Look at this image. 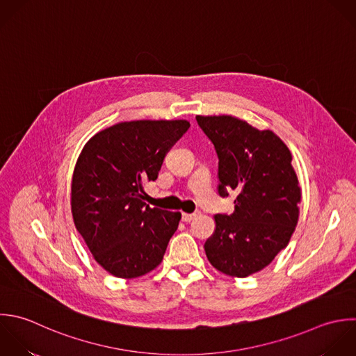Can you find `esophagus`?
<instances>
[{"instance_id":"1","label":"esophagus","mask_w":356,"mask_h":356,"mask_svg":"<svg viewBox=\"0 0 356 356\" xmlns=\"http://www.w3.org/2000/svg\"><path fill=\"white\" fill-rule=\"evenodd\" d=\"M198 215H200L198 212H194V213H183V215H181V219H183V222L188 223V222L194 220V219H195Z\"/></svg>"}]
</instances>
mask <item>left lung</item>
Wrapping results in <instances>:
<instances>
[{"label":"left lung","mask_w":356,"mask_h":356,"mask_svg":"<svg viewBox=\"0 0 356 356\" xmlns=\"http://www.w3.org/2000/svg\"><path fill=\"white\" fill-rule=\"evenodd\" d=\"M195 119L219 158V195L237 193L234 212L215 215L216 230L205 254L219 272L247 277L266 268L296 230L301 188L293 156L273 131L245 120L229 115Z\"/></svg>","instance_id":"1"}]
</instances>
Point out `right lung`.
I'll return each mask as SVG.
<instances>
[{
    "instance_id": "add662e5",
    "label": "right lung",
    "mask_w": 356,
    "mask_h": 356,
    "mask_svg": "<svg viewBox=\"0 0 356 356\" xmlns=\"http://www.w3.org/2000/svg\"><path fill=\"white\" fill-rule=\"evenodd\" d=\"M188 127L187 120L122 122L91 137L79 155L73 222L111 275L134 279L162 262L181 213L149 208L143 184L158 179L166 152Z\"/></svg>"
}]
</instances>
